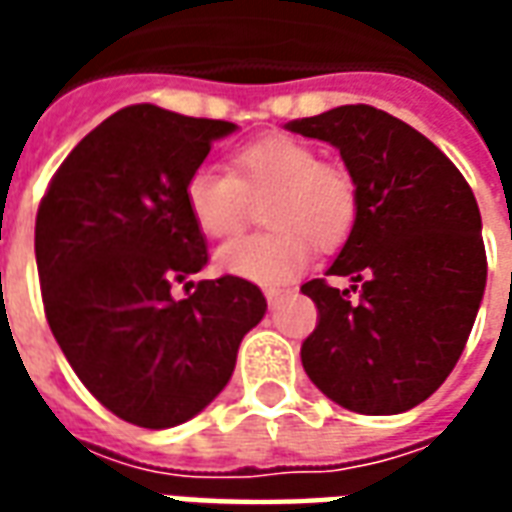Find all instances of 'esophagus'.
I'll return each mask as SVG.
<instances>
[{"mask_svg": "<svg viewBox=\"0 0 512 512\" xmlns=\"http://www.w3.org/2000/svg\"><path fill=\"white\" fill-rule=\"evenodd\" d=\"M266 301L271 310H277L279 301H282V293H279V290H266Z\"/></svg>", "mask_w": 512, "mask_h": 512, "instance_id": "1", "label": "esophagus"}]
</instances>
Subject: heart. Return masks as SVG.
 Segmentation results:
<instances>
[{
	"label": "heart",
	"mask_w": 512,
	"mask_h": 512,
	"mask_svg": "<svg viewBox=\"0 0 512 512\" xmlns=\"http://www.w3.org/2000/svg\"><path fill=\"white\" fill-rule=\"evenodd\" d=\"M263 200V224L271 233L238 238L216 252L222 274L263 288H282L299 277L312 246L321 252L343 246L359 213L354 178L290 136H268L233 150L227 175L197 167L186 180V208L208 238L238 233L249 202Z\"/></svg>",
	"instance_id": "obj_1"
}]
</instances>
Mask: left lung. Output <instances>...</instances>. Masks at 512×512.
<instances>
[{"instance_id": "left-lung-1", "label": "left lung", "mask_w": 512, "mask_h": 512, "mask_svg": "<svg viewBox=\"0 0 512 512\" xmlns=\"http://www.w3.org/2000/svg\"><path fill=\"white\" fill-rule=\"evenodd\" d=\"M288 128L337 147L359 194L354 230L326 271L351 288L301 285L318 307L301 365L348 411H408L450 376L483 301L477 200L428 136L376 106H337Z\"/></svg>"}]
</instances>
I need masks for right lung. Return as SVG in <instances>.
<instances>
[{
  "label": "right lung",
  "mask_w": 512,
  "mask_h": 512,
  "mask_svg": "<svg viewBox=\"0 0 512 512\" xmlns=\"http://www.w3.org/2000/svg\"><path fill=\"white\" fill-rule=\"evenodd\" d=\"M233 131L227 120L126 106L73 147L40 200L35 257L51 334L95 400L139 428L200 414L266 315L252 282H191L208 246L186 180ZM175 281L195 288L189 300L171 299Z\"/></svg>",
  "instance_id": "obj_1"
}]
</instances>
